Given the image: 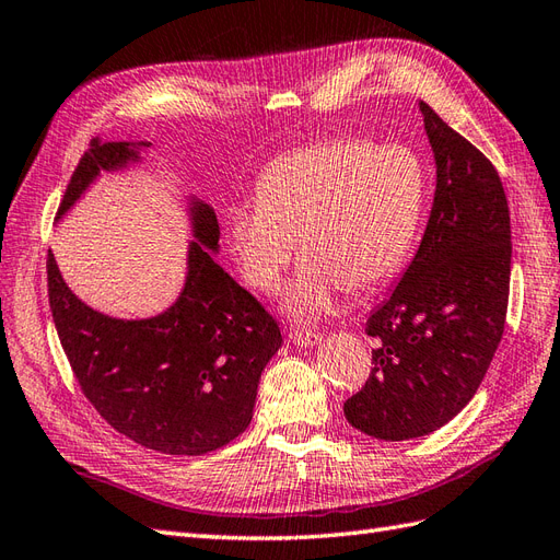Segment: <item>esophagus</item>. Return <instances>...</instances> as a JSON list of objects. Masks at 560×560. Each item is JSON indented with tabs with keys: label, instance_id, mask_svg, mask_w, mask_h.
<instances>
[{
	"label": "esophagus",
	"instance_id": "esophagus-1",
	"mask_svg": "<svg viewBox=\"0 0 560 560\" xmlns=\"http://www.w3.org/2000/svg\"><path fill=\"white\" fill-rule=\"evenodd\" d=\"M290 339L296 347H316L323 337L316 330H299V327H294V330H290Z\"/></svg>",
	"mask_w": 560,
	"mask_h": 560
}]
</instances>
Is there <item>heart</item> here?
Here are the masks:
<instances>
[{
    "mask_svg": "<svg viewBox=\"0 0 560 560\" xmlns=\"http://www.w3.org/2000/svg\"><path fill=\"white\" fill-rule=\"evenodd\" d=\"M425 180L404 147L335 140L272 161L258 197L230 203L228 237L254 290L278 292L294 237L302 261L284 308L316 318L337 290L371 292L399 270L420 223Z\"/></svg>",
    "mask_w": 560,
    "mask_h": 560,
    "instance_id": "b5f03b06",
    "label": "heart"
}]
</instances>
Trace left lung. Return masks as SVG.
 <instances>
[{
	"mask_svg": "<svg viewBox=\"0 0 560 560\" xmlns=\"http://www.w3.org/2000/svg\"><path fill=\"white\" fill-rule=\"evenodd\" d=\"M420 112L438 163L430 221L397 290L365 323L373 368L345 401L353 428L387 442L434 432L475 397L511 288V215L497 168L425 102Z\"/></svg>",
	"mask_w": 560,
	"mask_h": 560,
	"instance_id": "1",
	"label": "left lung"
}]
</instances>
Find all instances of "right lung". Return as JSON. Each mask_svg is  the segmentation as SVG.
<instances>
[{"label":"right lung","mask_w":560,"mask_h":560,"mask_svg":"<svg viewBox=\"0 0 560 560\" xmlns=\"http://www.w3.org/2000/svg\"><path fill=\"white\" fill-rule=\"evenodd\" d=\"M142 147H147L142 142ZM138 159L128 142L94 138L66 187L63 215L100 171ZM187 280L161 316L118 320L68 290L47 254L54 325L85 399L128 440L173 456H201L233 442L254 413L258 377L282 345L278 320L228 276L218 249V218L195 201Z\"/></svg>","instance_id":"1"}]
</instances>
